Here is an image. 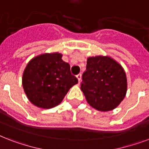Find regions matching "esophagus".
<instances>
[{"label": "esophagus", "mask_w": 149, "mask_h": 149, "mask_svg": "<svg viewBox=\"0 0 149 149\" xmlns=\"http://www.w3.org/2000/svg\"><path fill=\"white\" fill-rule=\"evenodd\" d=\"M77 78L78 79V81L80 82V80H81V74H80V73H79V74H77Z\"/></svg>", "instance_id": "esophagus-1"}]
</instances>
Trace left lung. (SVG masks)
Masks as SVG:
<instances>
[{
    "label": "left lung",
    "instance_id": "left-lung-1",
    "mask_svg": "<svg viewBox=\"0 0 149 149\" xmlns=\"http://www.w3.org/2000/svg\"><path fill=\"white\" fill-rule=\"evenodd\" d=\"M81 91L88 104L100 111L119 105L127 92V79L120 64L107 56L87 58L82 76Z\"/></svg>",
    "mask_w": 149,
    "mask_h": 149
}]
</instances>
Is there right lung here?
Listing matches in <instances>:
<instances>
[{
	"label": "right lung",
	"mask_w": 149,
	"mask_h": 149,
	"mask_svg": "<svg viewBox=\"0 0 149 149\" xmlns=\"http://www.w3.org/2000/svg\"><path fill=\"white\" fill-rule=\"evenodd\" d=\"M78 79L71 74L70 65L58 52L43 54L32 58L23 73L22 84L30 101L49 109L60 104Z\"/></svg>",
	"instance_id": "obj_1"
}]
</instances>
